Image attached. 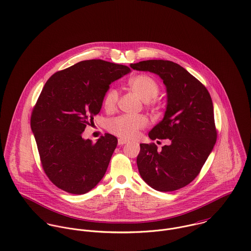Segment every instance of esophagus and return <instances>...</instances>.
<instances>
[{
	"mask_svg": "<svg viewBox=\"0 0 251 251\" xmlns=\"http://www.w3.org/2000/svg\"><path fill=\"white\" fill-rule=\"evenodd\" d=\"M125 144H127V141H126V140H123V139H119V140H118V145H119V146H123V145H125Z\"/></svg>",
	"mask_w": 251,
	"mask_h": 251,
	"instance_id": "obj_1",
	"label": "esophagus"
}]
</instances>
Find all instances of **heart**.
<instances>
[{
    "label": "heart",
    "mask_w": 251,
    "mask_h": 251,
    "mask_svg": "<svg viewBox=\"0 0 251 251\" xmlns=\"http://www.w3.org/2000/svg\"><path fill=\"white\" fill-rule=\"evenodd\" d=\"M128 85L142 100L146 102L155 99L160 91L159 83L148 75H138L129 79ZM118 100V92L114 88L108 89L103 98L105 109L111 110L115 107ZM147 119L144 116L121 115L107 122V130L122 139H133L139 131L147 126Z\"/></svg>",
    "instance_id": "heart-1"
}]
</instances>
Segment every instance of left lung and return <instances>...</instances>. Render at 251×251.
Wrapping results in <instances>:
<instances>
[{
  "label": "left lung",
  "mask_w": 251,
  "mask_h": 251,
  "mask_svg": "<svg viewBox=\"0 0 251 251\" xmlns=\"http://www.w3.org/2000/svg\"><path fill=\"white\" fill-rule=\"evenodd\" d=\"M133 70L157 75L166 86L167 105L151 140H167L160 151L141 144L137 165L142 178L157 191H175L189 184L216 142L213 104L206 88L176 63L148 60L131 64Z\"/></svg>",
  "instance_id": "1"
}]
</instances>
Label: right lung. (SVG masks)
I'll list each match as a JSON object with an SVG mask.
<instances>
[{"mask_svg": "<svg viewBox=\"0 0 251 251\" xmlns=\"http://www.w3.org/2000/svg\"><path fill=\"white\" fill-rule=\"evenodd\" d=\"M130 72L127 66L85 60L55 73L45 84L31 129L43 168L60 189L84 194L103 177L117 139L105 134L93 144L82 133L100 112L110 83Z\"/></svg>", "mask_w": 251, "mask_h": 251, "instance_id": "obj_1", "label": "right lung"}]
</instances>
